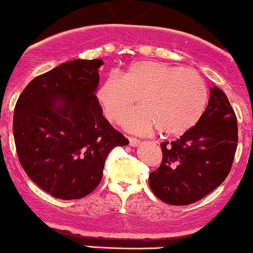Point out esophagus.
Here are the masks:
<instances>
[{
	"label": "esophagus",
	"mask_w": 253,
	"mask_h": 253,
	"mask_svg": "<svg viewBox=\"0 0 253 253\" xmlns=\"http://www.w3.org/2000/svg\"><path fill=\"white\" fill-rule=\"evenodd\" d=\"M139 143H141V141H139V139H137V138H133V137H129V144H130L131 147H137Z\"/></svg>",
	"instance_id": "esophagus-1"
}]
</instances>
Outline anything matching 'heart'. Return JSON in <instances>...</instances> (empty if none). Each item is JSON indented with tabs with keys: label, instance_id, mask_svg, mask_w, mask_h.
Returning a JSON list of instances; mask_svg holds the SVG:
<instances>
[{
	"label": "heart",
	"instance_id": "heart-1",
	"mask_svg": "<svg viewBox=\"0 0 253 253\" xmlns=\"http://www.w3.org/2000/svg\"><path fill=\"white\" fill-rule=\"evenodd\" d=\"M138 96L142 107L123 118L125 129L148 134L159 128L163 134L179 135L198 123L209 89L197 71L152 60L133 62L123 77L109 75L97 89V100L111 122L124 116Z\"/></svg>",
	"mask_w": 253,
	"mask_h": 253
}]
</instances>
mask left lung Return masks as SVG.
Listing matches in <instances>:
<instances>
[{
	"instance_id": "obj_1",
	"label": "left lung",
	"mask_w": 253,
	"mask_h": 253,
	"mask_svg": "<svg viewBox=\"0 0 253 253\" xmlns=\"http://www.w3.org/2000/svg\"><path fill=\"white\" fill-rule=\"evenodd\" d=\"M237 143V116L226 94L215 85L197 124L179 139L161 143L163 163L150 174L151 189L174 206L204 198L228 176Z\"/></svg>"
}]
</instances>
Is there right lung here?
<instances>
[{
    "instance_id": "obj_1",
    "label": "right lung",
    "mask_w": 253,
    "mask_h": 253,
    "mask_svg": "<svg viewBox=\"0 0 253 253\" xmlns=\"http://www.w3.org/2000/svg\"><path fill=\"white\" fill-rule=\"evenodd\" d=\"M102 60H73L34 78L14 112L15 146L27 175L60 200H79L102 179L106 157L129 141L96 97Z\"/></svg>"
}]
</instances>
